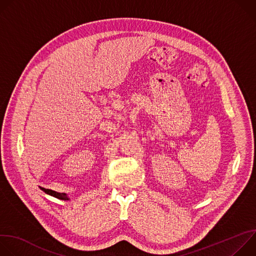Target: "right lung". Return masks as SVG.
Masks as SVG:
<instances>
[{"label": "right lung", "instance_id": "right-lung-1", "mask_svg": "<svg viewBox=\"0 0 256 256\" xmlns=\"http://www.w3.org/2000/svg\"><path fill=\"white\" fill-rule=\"evenodd\" d=\"M40 190H44L46 194H50V196H54V198H58V200H68L66 194L56 192H54V190H46V188H40Z\"/></svg>", "mask_w": 256, "mask_h": 256}]
</instances>
